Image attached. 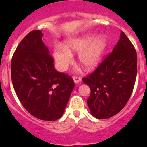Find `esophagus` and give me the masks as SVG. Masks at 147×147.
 <instances>
[{"label":"esophagus","instance_id":"1","mask_svg":"<svg viewBox=\"0 0 147 147\" xmlns=\"http://www.w3.org/2000/svg\"><path fill=\"white\" fill-rule=\"evenodd\" d=\"M73 80H74V82H75V83L78 84V83L81 82L82 78H81L80 77H78V76H73Z\"/></svg>","mask_w":147,"mask_h":147}]
</instances>
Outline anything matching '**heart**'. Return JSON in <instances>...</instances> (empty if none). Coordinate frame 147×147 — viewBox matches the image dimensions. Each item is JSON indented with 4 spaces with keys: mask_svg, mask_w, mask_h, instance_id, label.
<instances>
[{
    "mask_svg": "<svg viewBox=\"0 0 147 147\" xmlns=\"http://www.w3.org/2000/svg\"><path fill=\"white\" fill-rule=\"evenodd\" d=\"M107 46V40L104 36L94 38L93 35H86L72 39L62 46H55L53 49V57L58 69L66 70L72 62V53L79 52V64L86 70L95 69L100 63Z\"/></svg>",
    "mask_w": 147,
    "mask_h": 147,
    "instance_id": "b5f03b06",
    "label": "heart"
}]
</instances>
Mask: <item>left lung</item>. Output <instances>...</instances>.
<instances>
[{
  "mask_svg": "<svg viewBox=\"0 0 147 147\" xmlns=\"http://www.w3.org/2000/svg\"><path fill=\"white\" fill-rule=\"evenodd\" d=\"M137 52L123 32L114 49L92 74L82 78L91 89L87 103L96 118L111 117L130 99L137 71Z\"/></svg>",
  "mask_w": 147,
  "mask_h": 147,
  "instance_id": "obj_1",
  "label": "left lung"
}]
</instances>
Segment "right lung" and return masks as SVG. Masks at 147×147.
Masks as SVG:
<instances>
[{"instance_id":"obj_1","label":"right lung","mask_w":147,"mask_h":147,"mask_svg":"<svg viewBox=\"0 0 147 147\" xmlns=\"http://www.w3.org/2000/svg\"><path fill=\"white\" fill-rule=\"evenodd\" d=\"M42 36L33 30L20 42L11 59V79L24 108L36 118L53 121L62 116L75 83L55 70Z\"/></svg>"}]
</instances>
